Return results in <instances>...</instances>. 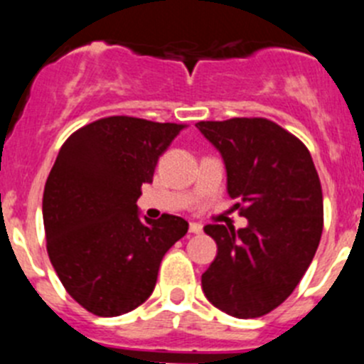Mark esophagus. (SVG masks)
Listing matches in <instances>:
<instances>
[{
    "instance_id": "34e87169",
    "label": "esophagus",
    "mask_w": 364,
    "mask_h": 364,
    "mask_svg": "<svg viewBox=\"0 0 364 364\" xmlns=\"http://www.w3.org/2000/svg\"><path fill=\"white\" fill-rule=\"evenodd\" d=\"M189 233H202V224H198V222H189Z\"/></svg>"
}]
</instances>
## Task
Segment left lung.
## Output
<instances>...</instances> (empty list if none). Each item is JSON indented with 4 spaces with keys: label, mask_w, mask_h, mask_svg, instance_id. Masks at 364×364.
<instances>
[{
    "label": "left lung",
    "mask_w": 364,
    "mask_h": 364,
    "mask_svg": "<svg viewBox=\"0 0 364 364\" xmlns=\"http://www.w3.org/2000/svg\"><path fill=\"white\" fill-rule=\"evenodd\" d=\"M228 171V193L247 218L235 230L208 224L218 252L202 273V290L239 319L282 304L311 264L323 233V189L308 147L268 118L198 122Z\"/></svg>",
    "instance_id": "left-lung-1"
}]
</instances>
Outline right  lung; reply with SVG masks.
Listing matches in <instances>:
<instances>
[{
    "mask_svg": "<svg viewBox=\"0 0 364 364\" xmlns=\"http://www.w3.org/2000/svg\"><path fill=\"white\" fill-rule=\"evenodd\" d=\"M186 127L100 118L74 131L58 153L43 189L47 253L67 294L98 317L140 306L166 252L188 233L182 217L140 220L136 208L160 154Z\"/></svg>",
    "mask_w": 364,
    "mask_h": 364,
    "instance_id": "1",
    "label": "right lung"
}]
</instances>
